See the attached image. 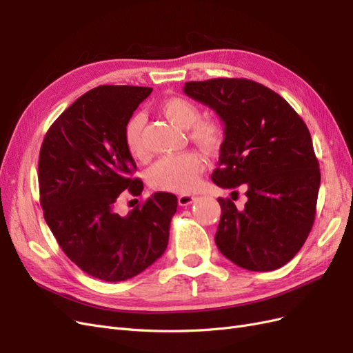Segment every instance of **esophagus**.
Instances as JSON below:
<instances>
[{
	"label": "esophagus",
	"instance_id": "1",
	"mask_svg": "<svg viewBox=\"0 0 353 353\" xmlns=\"http://www.w3.org/2000/svg\"><path fill=\"white\" fill-rule=\"evenodd\" d=\"M196 201V197L194 196H188V194H184V196H179L178 197V205L179 206H190L191 203Z\"/></svg>",
	"mask_w": 353,
	"mask_h": 353
}]
</instances>
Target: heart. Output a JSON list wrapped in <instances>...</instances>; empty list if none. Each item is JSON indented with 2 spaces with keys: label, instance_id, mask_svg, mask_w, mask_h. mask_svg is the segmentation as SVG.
<instances>
[{
  "label": "heart",
  "instance_id": "1",
  "mask_svg": "<svg viewBox=\"0 0 353 353\" xmlns=\"http://www.w3.org/2000/svg\"><path fill=\"white\" fill-rule=\"evenodd\" d=\"M163 114L181 128H191L190 137L203 150L213 153L219 150L223 141L222 126L215 121H200V110L194 103L183 97L168 99L160 105ZM145 117L143 113L134 114L128 121L123 138L128 152L134 157H143L145 147L143 141ZM205 170V160L196 152L165 156L150 170V183L154 188L172 193H191L196 190L200 175Z\"/></svg>",
  "mask_w": 353,
  "mask_h": 353
}]
</instances>
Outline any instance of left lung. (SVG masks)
Instances as JSON below:
<instances>
[{"instance_id":"obj_1","label":"left lung","mask_w":353,"mask_h":353,"mask_svg":"<svg viewBox=\"0 0 353 353\" xmlns=\"http://www.w3.org/2000/svg\"><path fill=\"white\" fill-rule=\"evenodd\" d=\"M184 92L223 122L213 183L248 187L241 210L218 199L219 252L249 271L281 268L301 250L315 219L321 174L307 126L279 94L249 79L185 82Z\"/></svg>"}]
</instances>
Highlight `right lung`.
Segmentation results:
<instances>
[{
    "label": "right lung",
    "instance_id": "add662e5",
    "mask_svg": "<svg viewBox=\"0 0 353 353\" xmlns=\"http://www.w3.org/2000/svg\"><path fill=\"white\" fill-rule=\"evenodd\" d=\"M153 88L100 85L63 112L41 145L38 181L47 225L68 258L103 281H125L166 250L175 194L154 193L126 216L114 212L125 190L143 181L128 152V121Z\"/></svg>",
    "mask_w": 353,
    "mask_h": 353
}]
</instances>
